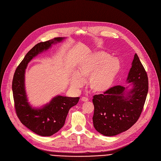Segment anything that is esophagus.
<instances>
[{"instance_id": "esophagus-1", "label": "esophagus", "mask_w": 161, "mask_h": 161, "mask_svg": "<svg viewBox=\"0 0 161 161\" xmlns=\"http://www.w3.org/2000/svg\"><path fill=\"white\" fill-rule=\"evenodd\" d=\"M81 100H82V101L86 102V101H88V98L87 97H82L81 98Z\"/></svg>"}]
</instances>
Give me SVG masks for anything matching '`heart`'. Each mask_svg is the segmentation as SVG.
<instances>
[{
	"label": "heart",
	"instance_id": "1",
	"mask_svg": "<svg viewBox=\"0 0 161 161\" xmlns=\"http://www.w3.org/2000/svg\"><path fill=\"white\" fill-rule=\"evenodd\" d=\"M121 69L120 62L115 57L103 52L93 53L83 59L76 69V75L72 77L70 83L76 88L84 84L88 78V84L95 92L107 91L112 86Z\"/></svg>",
	"mask_w": 161,
	"mask_h": 161
}]
</instances>
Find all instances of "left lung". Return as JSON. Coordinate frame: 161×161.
Wrapping results in <instances>:
<instances>
[{"label":"left lung","mask_w":161,"mask_h":161,"mask_svg":"<svg viewBox=\"0 0 161 161\" xmlns=\"http://www.w3.org/2000/svg\"><path fill=\"white\" fill-rule=\"evenodd\" d=\"M126 82L130 83L129 86H114L93 97V125L104 136H115L129 129L142 113L148 82L147 74L136 54Z\"/></svg>","instance_id":"left-lung-1"}]
</instances>
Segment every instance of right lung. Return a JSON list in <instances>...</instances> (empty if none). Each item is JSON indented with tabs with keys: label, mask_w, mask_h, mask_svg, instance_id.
I'll return each mask as SVG.
<instances>
[{
	"label": "right lung",
	"mask_w": 161,
	"mask_h": 161,
	"mask_svg": "<svg viewBox=\"0 0 161 161\" xmlns=\"http://www.w3.org/2000/svg\"><path fill=\"white\" fill-rule=\"evenodd\" d=\"M64 39V38L57 37L38 43L25 55L13 76L12 88L16 114L26 127L42 136H51L62 128L69 110L78 103L80 98L58 95L41 108L32 107L28 102L25 91V70L28 63L33 58Z\"/></svg>",
	"instance_id": "obj_1"
}]
</instances>
